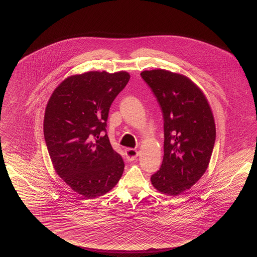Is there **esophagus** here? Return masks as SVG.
Returning a JSON list of instances; mask_svg holds the SVG:
<instances>
[{
  "label": "esophagus",
  "instance_id": "esophagus-1",
  "mask_svg": "<svg viewBox=\"0 0 257 257\" xmlns=\"http://www.w3.org/2000/svg\"><path fill=\"white\" fill-rule=\"evenodd\" d=\"M125 154H126V159H127L129 162L134 161V160L138 157V155H139L138 151L133 150V149H126V150H125Z\"/></svg>",
  "mask_w": 257,
  "mask_h": 257
}]
</instances>
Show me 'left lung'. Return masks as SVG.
Here are the masks:
<instances>
[{"mask_svg": "<svg viewBox=\"0 0 257 257\" xmlns=\"http://www.w3.org/2000/svg\"><path fill=\"white\" fill-rule=\"evenodd\" d=\"M162 107L164 159L151 178L163 194L177 196L205 173L215 141V124L207 98L188 77L165 69L142 71Z\"/></svg>", "mask_w": 257, "mask_h": 257, "instance_id": "1", "label": "left lung"}]
</instances>
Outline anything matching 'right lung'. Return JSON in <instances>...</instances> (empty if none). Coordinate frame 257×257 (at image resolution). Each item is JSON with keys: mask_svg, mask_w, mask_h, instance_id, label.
I'll return each mask as SVG.
<instances>
[{"mask_svg": "<svg viewBox=\"0 0 257 257\" xmlns=\"http://www.w3.org/2000/svg\"><path fill=\"white\" fill-rule=\"evenodd\" d=\"M130 79L120 71H89L62 81L45 113L44 134L56 173L73 191L95 198L112 190L124 162L104 132L109 106Z\"/></svg>", "mask_w": 257, "mask_h": 257, "instance_id": "add662e5", "label": "right lung"}]
</instances>
